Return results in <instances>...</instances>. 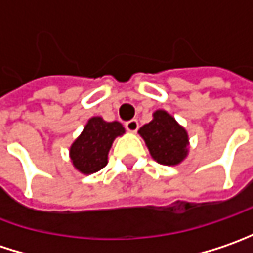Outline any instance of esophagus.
<instances>
[{
  "instance_id": "obj_1",
  "label": "esophagus",
  "mask_w": 253,
  "mask_h": 253,
  "mask_svg": "<svg viewBox=\"0 0 253 253\" xmlns=\"http://www.w3.org/2000/svg\"><path fill=\"white\" fill-rule=\"evenodd\" d=\"M126 128L130 131V133H136L137 131V128H139V122L136 120V119H131V120H128L126 122Z\"/></svg>"
}]
</instances>
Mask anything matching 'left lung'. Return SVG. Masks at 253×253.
Returning a JSON list of instances; mask_svg holds the SVG:
<instances>
[{"mask_svg":"<svg viewBox=\"0 0 253 253\" xmlns=\"http://www.w3.org/2000/svg\"><path fill=\"white\" fill-rule=\"evenodd\" d=\"M139 134L146 141L152 157L160 165L176 166L187 156V131L165 110L153 113V120L140 127Z\"/></svg>","mask_w":253,"mask_h":253,"instance_id":"left-lung-1","label":"left lung"}]
</instances>
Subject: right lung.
I'll use <instances>...</instances> for the list:
<instances>
[{"label": "right lung", "mask_w": 253, "mask_h": 253, "mask_svg": "<svg viewBox=\"0 0 253 253\" xmlns=\"http://www.w3.org/2000/svg\"><path fill=\"white\" fill-rule=\"evenodd\" d=\"M122 134H125L122 123L91 117L70 147L73 166L84 174L101 170L107 165V155L113 141Z\"/></svg>", "instance_id": "right-lung-1"}]
</instances>
